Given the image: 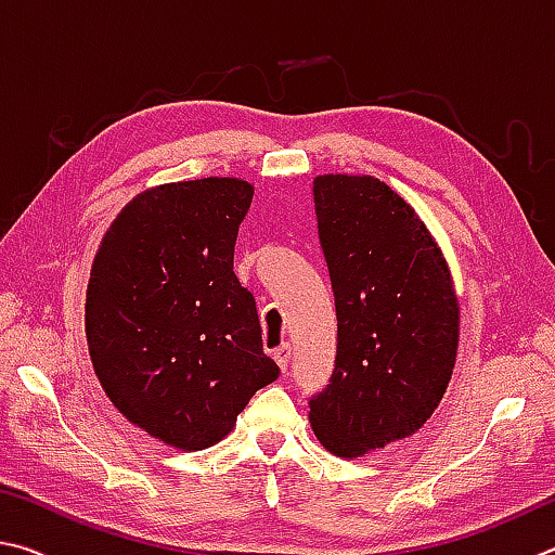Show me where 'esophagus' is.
<instances>
[{"label":"esophagus","instance_id":"esophagus-1","mask_svg":"<svg viewBox=\"0 0 555 555\" xmlns=\"http://www.w3.org/2000/svg\"><path fill=\"white\" fill-rule=\"evenodd\" d=\"M275 361H278L280 367H283V371H287L289 361H293V346L283 344L280 348H275Z\"/></svg>","mask_w":555,"mask_h":555}]
</instances>
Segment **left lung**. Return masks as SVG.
<instances>
[{
  "label": "left lung",
  "instance_id": "left-lung-1",
  "mask_svg": "<svg viewBox=\"0 0 555 555\" xmlns=\"http://www.w3.org/2000/svg\"><path fill=\"white\" fill-rule=\"evenodd\" d=\"M314 211L336 302V361L309 397L317 439L358 459L429 420L451 380L459 299L424 221L371 175H322Z\"/></svg>",
  "mask_w": 555,
  "mask_h": 555
}]
</instances>
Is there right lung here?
<instances>
[{"mask_svg":"<svg viewBox=\"0 0 555 555\" xmlns=\"http://www.w3.org/2000/svg\"><path fill=\"white\" fill-rule=\"evenodd\" d=\"M253 199L236 178L172 182L116 217L87 287V344L126 420L182 451L227 436L280 367L262 351L256 297L233 272Z\"/></svg>","mask_w":555,"mask_h":555,"instance_id":"right-lung-1","label":"right lung"}]
</instances>
